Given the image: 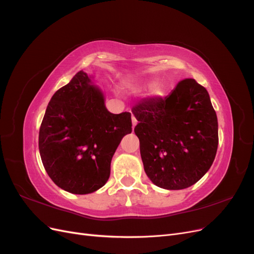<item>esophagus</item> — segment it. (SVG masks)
<instances>
[{
    "mask_svg": "<svg viewBox=\"0 0 254 254\" xmlns=\"http://www.w3.org/2000/svg\"><path fill=\"white\" fill-rule=\"evenodd\" d=\"M131 121H132V128H134L135 125H136V120H135L134 117H132V118H131Z\"/></svg>",
    "mask_w": 254,
    "mask_h": 254,
    "instance_id": "esophagus-1",
    "label": "esophagus"
}]
</instances>
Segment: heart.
Segmentation results:
<instances>
[{
    "label": "heart",
    "instance_id": "b5f03b06",
    "mask_svg": "<svg viewBox=\"0 0 254 254\" xmlns=\"http://www.w3.org/2000/svg\"><path fill=\"white\" fill-rule=\"evenodd\" d=\"M153 86V83H149V84H144V86H142V87H152ZM135 88H136V86H135ZM139 88V87H137ZM140 88H141V86H140ZM158 92H159V87H155L152 89V93L153 94H158Z\"/></svg>",
    "mask_w": 254,
    "mask_h": 254
}]
</instances>
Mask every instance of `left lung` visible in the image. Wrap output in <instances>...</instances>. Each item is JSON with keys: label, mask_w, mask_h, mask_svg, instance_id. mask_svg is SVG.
<instances>
[{"label": "left lung", "mask_w": 254, "mask_h": 254, "mask_svg": "<svg viewBox=\"0 0 254 254\" xmlns=\"http://www.w3.org/2000/svg\"><path fill=\"white\" fill-rule=\"evenodd\" d=\"M137 120L144 171L157 187L183 190L210 170L218 146V122L210 95L195 79L170 94L144 99L132 108Z\"/></svg>", "instance_id": "8db88e82"}]
</instances>
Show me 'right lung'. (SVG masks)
<instances>
[{"label": "right lung", "mask_w": 254, "mask_h": 254, "mask_svg": "<svg viewBox=\"0 0 254 254\" xmlns=\"http://www.w3.org/2000/svg\"><path fill=\"white\" fill-rule=\"evenodd\" d=\"M83 71L51 98L39 131L43 166L57 187L90 194L104 187L123 136L131 133V114H113L103 90Z\"/></svg>", "instance_id": "right-lung-1"}]
</instances>
